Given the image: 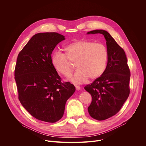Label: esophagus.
Instances as JSON below:
<instances>
[{"mask_svg": "<svg viewBox=\"0 0 146 146\" xmlns=\"http://www.w3.org/2000/svg\"><path fill=\"white\" fill-rule=\"evenodd\" d=\"M75 87H76V90H77V91H79V90H80V87L78 86H77V85H75Z\"/></svg>", "mask_w": 146, "mask_h": 146, "instance_id": "esophagus-1", "label": "esophagus"}]
</instances>
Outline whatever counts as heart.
<instances>
[{
  "label": "heart",
  "mask_w": 146,
  "mask_h": 146,
  "mask_svg": "<svg viewBox=\"0 0 146 146\" xmlns=\"http://www.w3.org/2000/svg\"><path fill=\"white\" fill-rule=\"evenodd\" d=\"M66 54L55 51L51 55L54 68L65 76H70L74 69L73 62H76L78 68L70 80L76 84L86 82L100 76L105 71L108 60V52L102 43L87 40L71 43L65 47Z\"/></svg>",
  "instance_id": "b5f03b06"
}]
</instances>
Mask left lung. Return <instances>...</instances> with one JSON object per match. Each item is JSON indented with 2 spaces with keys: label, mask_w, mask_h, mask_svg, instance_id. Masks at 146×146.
Returning a JSON list of instances; mask_svg holds the SVG:
<instances>
[{
  "label": "left lung",
  "mask_w": 146,
  "mask_h": 146,
  "mask_svg": "<svg viewBox=\"0 0 146 146\" xmlns=\"http://www.w3.org/2000/svg\"><path fill=\"white\" fill-rule=\"evenodd\" d=\"M100 33L106 40L108 52V64L102 76L84 89L92 100L88 111L91 117L98 120L106 119L116 114L128 99L131 73L123 50L105 30H94L87 34Z\"/></svg>",
  "instance_id": "8db88e82"
}]
</instances>
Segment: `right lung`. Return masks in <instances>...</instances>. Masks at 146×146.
Listing matches in <instances>:
<instances>
[{"instance_id": "add662e5", "label": "right lung", "mask_w": 146, "mask_h": 146, "mask_svg": "<svg viewBox=\"0 0 146 146\" xmlns=\"http://www.w3.org/2000/svg\"><path fill=\"white\" fill-rule=\"evenodd\" d=\"M65 36L56 32L35 35L18 55L14 76L18 99L36 119L56 122L63 117L65 104L76 91L61 78L51 63V54Z\"/></svg>"}]
</instances>
